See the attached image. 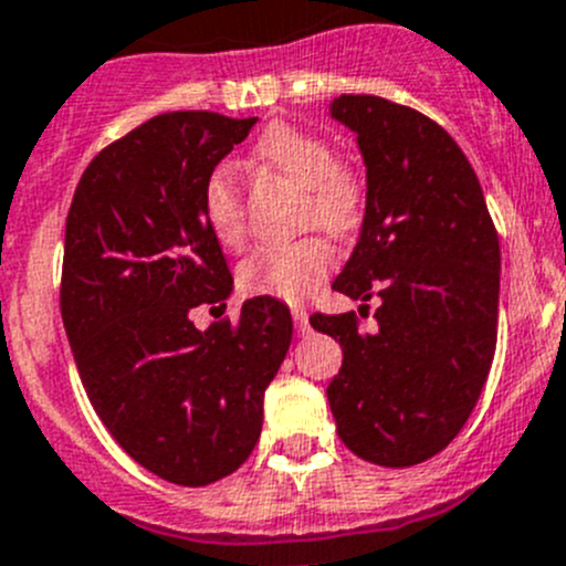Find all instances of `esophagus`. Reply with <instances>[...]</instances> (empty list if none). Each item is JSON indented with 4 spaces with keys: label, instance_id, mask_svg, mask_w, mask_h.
<instances>
[{
    "label": "esophagus",
    "instance_id": "obj_1",
    "mask_svg": "<svg viewBox=\"0 0 566 566\" xmlns=\"http://www.w3.org/2000/svg\"><path fill=\"white\" fill-rule=\"evenodd\" d=\"M292 316H294V327H297V336H308V333H311V325H308V311H305L303 305H294V308H292Z\"/></svg>",
    "mask_w": 566,
    "mask_h": 566
}]
</instances>
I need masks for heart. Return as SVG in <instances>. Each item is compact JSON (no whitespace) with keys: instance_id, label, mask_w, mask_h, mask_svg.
<instances>
[{"instance_id":"b5f03b06","label":"heart","mask_w":566,"mask_h":566,"mask_svg":"<svg viewBox=\"0 0 566 566\" xmlns=\"http://www.w3.org/2000/svg\"><path fill=\"white\" fill-rule=\"evenodd\" d=\"M252 160L261 169L283 175L303 186L300 222L331 235H347L364 217V180L349 164L333 155L322 136L294 125H269L252 147ZM199 208L208 230L222 247L244 244L247 208L244 188L233 166L219 164L202 180ZM333 266V252L319 235L261 247L239 266V289L252 297H274L297 303L322 286Z\"/></svg>"}]
</instances>
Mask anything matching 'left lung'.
Returning <instances> with one entry per match:
<instances>
[{
	"label": "left lung",
	"instance_id": "left-lung-1",
	"mask_svg": "<svg viewBox=\"0 0 566 566\" xmlns=\"http://www.w3.org/2000/svg\"><path fill=\"white\" fill-rule=\"evenodd\" d=\"M331 116L367 164L360 239L333 289L380 308L375 333L355 311L311 316L344 353L327 402L358 459L413 467L459 436L492 369L497 230L475 169L433 118L373 94H342Z\"/></svg>",
	"mask_w": 566,
	"mask_h": 566
}]
</instances>
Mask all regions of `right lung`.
Listing matches in <instances>:
<instances>
[{
  "label": "right lung",
  "mask_w": 566,
  "mask_h": 566,
  "mask_svg": "<svg viewBox=\"0 0 566 566\" xmlns=\"http://www.w3.org/2000/svg\"><path fill=\"white\" fill-rule=\"evenodd\" d=\"M255 122L149 118L91 160L66 217L61 316L85 395L118 448L177 486H208L250 459L292 344L274 297L247 300L239 322H191L233 289L202 180Z\"/></svg>",
  "instance_id": "1"
}]
</instances>
